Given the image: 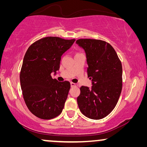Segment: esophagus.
Wrapping results in <instances>:
<instances>
[{
	"instance_id": "esophagus-1",
	"label": "esophagus",
	"mask_w": 147,
	"mask_h": 147,
	"mask_svg": "<svg viewBox=\"0 0 147 147\" xmlns=\"http://www.w3.org/2000/svg\"><path fill=\"white\" fill-rule=\"evenodd\" d=\"M71 87H76V86H78V84H75V83H73V82H71Z\"/></svg>"
}]
</instances>
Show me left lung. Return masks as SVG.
<instances>
[{
	"label": "left lung",
	"mask_w": 147,
	"mask_h": 147,
	"mask_svg": "<svg viewBox=\"0 0 147 147\" xmlns=\"http://www.w3.org/2000/svg\"><path fill=\"white\" fill-rule=\"evenodd\" d=\"M76 44L84 50L91 88L82 86L77 98L80 111L86 117L102 119L111 112L122 91V67L114 48L98 39H81Z\"/></svg>",
	"instance_id": "left-lung-1"
}]
</instances>
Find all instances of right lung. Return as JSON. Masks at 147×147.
I'll return each mask as SVG.
<instances>
[{
  "label": "right lung",
  "instance_id": "right-lung-1",
  "mask_svg": "<svg viewBox=\"0 0 147 147\" xmlns=\"http://www.w3.org/2000/svg\"><path fill=\"white\" fill-rule=\"evenodd\" d=\"M75 39L47 37L28 48L23 58L20 82L26 105L32 114L44 120L61 113L70 89V83L58 82L51 73L59 69L61 57Z\"/></svg>",
  "mask_w": 147,
  "mask_h": 147
}]
</instances>
